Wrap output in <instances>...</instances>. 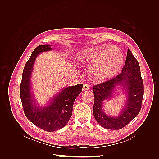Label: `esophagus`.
<instances>
[{"label": "esophagus", "instance_id": "34e87169", "mask_svg": "<svg viewBox=\"0 0 159 159\" xmlns=\"http://www.w3.org/2000/svg\"><path fill=\"white\" fill-rule=\"evenodd\" d=\"M89 86L88 84H84V85H83V90L84 91H88L89 89Z\"/></svg>", "mask_w": 159, "mask_h": 159}]
</instances>
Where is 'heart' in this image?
<instances>
[{"mask_svg": "<svg viewBox=\"0 0 159 159\" xmlns=\"http://www.w3.org/2000/svg\"><path fill=\"white\" fill-rule=\"evenodd\" d=\"M94 62V73L99 79H105L118 72L123 64V55L117 47L105 45L91 48L81 56L83 63Z\"/></svg>", "mask_w": 159, "mask_h": 159, "instance_id": "b5f03b06", "label": "heart"}]
</instances>
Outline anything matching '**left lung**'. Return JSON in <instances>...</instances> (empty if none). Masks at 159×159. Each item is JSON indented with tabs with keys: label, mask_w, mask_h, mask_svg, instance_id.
<instances>
[{
	"label": "left lung",
	"mask_w": 159,
	"mask_h": 159,
	"mask_svg": "<svg viewBox=\"0 0 159 159\" xmlns=\"http://www.w3.org/2000/svg\"><path fill=\"white\" fill-rule=\"evenodd\" d=\"M119 84L127 87L128 102L122 113L117 118H112L105 115L101 110V107L103 101L111 97L113 89ZM93 88V113L95 120L101 126L111 130H119L131 122L140 112L144 95V84L140 66L131 50L128 49L122 73L104 82L94 85Z\"/></svg>",
	"instance_id": "1"
}]
</instances>
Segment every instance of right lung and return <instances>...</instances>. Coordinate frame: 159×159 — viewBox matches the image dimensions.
Wrapping results in <instances>:
<instances>
[{
    "label": "right lung",
    "instance_id": "obj_1",
    "mask_svg": "<svg viewBox=\"0 0 159 159\" xmlns=\"http://www.w3.org/2000/svg\"><path fill=\"white\" fill-rule=\"evenodd\" d=\"M52 50L50 45H40L33 51L24 68L20 95L24 112L28 120L40 129L52 132L64 127L68 123L73 111L74 102L82 91V84L64 88L48 107H36L30 92V80L33 64L38 54Z\"/></svg>",
    "mask_w": 159,
    "mask_h": 159
}]
</instances>
